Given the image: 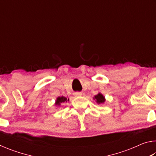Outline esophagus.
<instances>
[{"mask_svg": "<svg viewBox=\"0 0 156 156\" xmlns=\"http://www.w3.org/2000/svg\"><path fill=\"white\" fill-rule=\"evenodd\" d=\"M74 95L76 96H81L82 95H83V94L81 93V92H76V93L74 94Z\"/></svg>", "mask_w": 156, "mask_h": 156, "instance_id": "1", "label": "esophagus"}]
</instances>
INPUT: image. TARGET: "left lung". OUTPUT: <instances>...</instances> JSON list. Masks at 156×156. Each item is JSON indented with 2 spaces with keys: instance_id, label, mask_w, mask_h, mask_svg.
<instances>
[{
  "instance_id": "1",
  "label": "left lung",
  "mask_w": 156,
  "mask_h": 156,
  "mask_svg": "<svg viewBox=\"0 0 156 156\" xmlns=\"http://www.w3.org/2000/svg\"><path fill=\"white\" fill-rule=\"evenodd\" d=\"M93 99L95 100V101H96V103L98 105L103 104L105 102V100H106V99H105V97L101 93H100V92H99V93L97 95H96V96H94Z\"/></svg>"
}]
</instances>
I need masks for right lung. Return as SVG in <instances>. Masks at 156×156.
I'll return each instance as SVG.
<instances>
[{
  "label": "right lung",
  "instance_id": "1",
  "mask_svg": "<svg viewBox=\"0 0 156 156\" xmlns=\"http://www.w3.org/2000/svg\"><path fill=\"white\" fill-rule=\"evenodd\" d=\"M69 101V99L67 98L64 96H58L56 100V102H55V105L56 106H60L62 104L65 103V102H67Z\"/></svg>",
  "mask_w": 156,
  "mask_h": 156
}]
</instances>
